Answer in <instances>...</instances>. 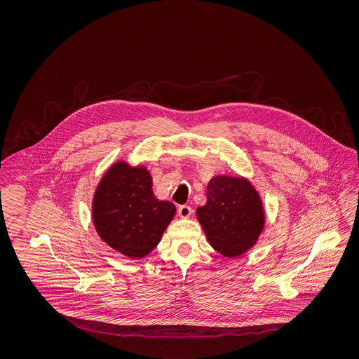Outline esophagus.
<instances>
[{
	"label": "esophagus",
	"mask_w": 359,
	"mask_h": 359,
	"mask_svg": "<svg viewBox=\"0 0 359 359\" xmlns=\"http://www.w3.org/2000/svg\"><path fill=\"white\" fill-rule=\"evenodd\" d=\"M177 214H179V217L180 218H184V219H187L191 217V214H192V210H191V207L189 205H180L179 207V210H177Z\"/></svg>",
	"instance_id": "esophagus-1"
}]
</instances>
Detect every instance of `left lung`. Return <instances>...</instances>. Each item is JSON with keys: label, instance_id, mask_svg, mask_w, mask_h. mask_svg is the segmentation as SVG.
I'll return each instance as SVG.
<instances>
[{"label": "left lung", "instance_id": "left-lung-1", "mask_svg": "<svg viewBox=\"0 0 359 359\" xmlns=\"http://www.w3.org/2000/svg\"><path fill=\"white\" fill-rule=\"evenodd\" d=\"M207 202L196 208L208 243L234 258L256 245L265 224L261 198L245 177L215 176L207 186Z\"/></svg>", "mask_w": 359, "mask_h": 359}]
</instances>
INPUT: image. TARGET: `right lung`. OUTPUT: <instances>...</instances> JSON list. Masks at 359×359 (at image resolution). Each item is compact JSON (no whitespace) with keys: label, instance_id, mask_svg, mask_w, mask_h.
Masks as SVG:
<instances>
[{"label":"right lung","instance_id":"obj_1","mask_svg":"<svg viewBox=\"0 0 359 359\" xmlns=\"http://www.w3.org/2000/svg\"><path fill=\"white\" fill-rule=\"evenodd\" d=\"M152 176L125 161L103 175L93 199V222L103 242L129 258L148 256L171 223L176 207L158 201Z\"/></svg>","mask_w":359,"mask_h":359}]
</instances>
